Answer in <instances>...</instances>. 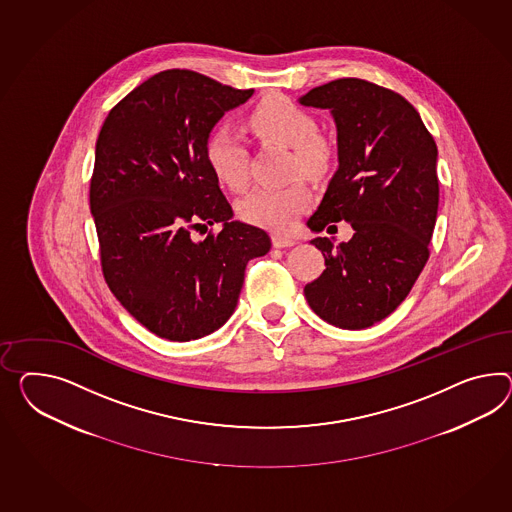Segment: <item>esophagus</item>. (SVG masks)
Masks as SVG:
<instances>
[{
    "label": "esophagus",
    "mask_w": 512,
    "mask_h": 512,
    "mask_svg": "<svg viewBox=\"0 0 512 512\" xmlns=\"http://www.w3.org/2000/svg\"><path fill=\"white\" fill-rule=\"evenodd\" d=\"M295 241L289 237L273 236V247L275 249H286V247H293Z\"/></svg>",
    "instance_id": "1"
}]
</instances>
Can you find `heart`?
<instances>
[{"mask_svg":"<svg viewBox=\"0 0 512 512\" xmlns=\"http://www.w3.org/2000/svg\"><path fill=\"white\" fill-rule=\"evenodd\" d=\"M247 124L262 141H275L293 148L291 174L321 178L332 163L330 146L319 137L312 113L284 94H269L254 105ZM206 161L215 178L232 191L249 184V150L230 128H217L206 141ZM312 204V193L301 182L286 187H258L237 206L239 217L275 232H288L302 211Z\"/></svg>","mask_w":512,"mask_h":512,"instance_id":"1","label":"heart"}]
</instances>
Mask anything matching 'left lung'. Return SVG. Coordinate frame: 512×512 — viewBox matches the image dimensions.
Returning <instances> with one entry per match:
<instances>
[{"mask_svg":"<svg viewBox=\"0 0 512 512\" xmlns=\"http://www.w3.org/2000/svg\"><path fill=\"white\" fill-rule=\"evenodd\" d=\"M301 104L330 109L340 159L308 226L321 232L347 221L354 230L338 247L312 239L325 271L304 297L334 327H371L407 299L429 260L440 195L436 143L414 105L366 79H334Z\"/></svg>","mask_w":512,"mask_h":512,"instance_id":"8db88e82","label":"left lung"}]
</instances>
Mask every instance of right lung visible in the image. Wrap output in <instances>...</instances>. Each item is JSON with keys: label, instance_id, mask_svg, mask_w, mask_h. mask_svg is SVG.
Returning a JSON list of instances; mask_svg holds the SVG:
<instances>
[{"label": "right lung", "instance_id": "1", "mask_svg": "<svg viewBox=\"0 0 512 512\" xmlns=\"http://www.w3.org/2000/svg\"><path fill=\"white\" fill-rule=\"evenodd\" d=\"M252 92L172 68L126 94L102 124L89 189L102 273L159 338L198 340L223 327L247 263L271 249L263 230L232 221L206 161L211 128ZM215 222L224 224L217 235L192 239Z\"/></svg>", "mask_w": 512, "mask_h": 512}]
</instances>
